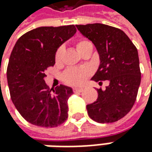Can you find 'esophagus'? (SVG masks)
I'll return each mask as SVG.
<instances>
[{"label":"esophagus","instance_id":"obj_1","mask_svg":"<svg viewBox=\"0 0 152 152\" xmlns=\"http://www.w3.org/2000/svg\"><path fill=\"white\" fill-rule=\"evenodd\" d=\"M84 89L81 88V87H75V88H73V92H81Z\"/></svg>","mask_w":152,"mask_h":152}]
</instances>
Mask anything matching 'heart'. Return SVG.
I'll list each match as a JSON object with an SVG mask.
<instances>
[{
	"mask_svg": "<svg viewBox=\"0 0 152 152\" xmlns=\"http://www.w3.org/2000/svg\"><path fill=\"white\" fill-rule=\"evenodd\" d=\"M76 49L81 55L87 51H92L93 49V45L90 40L86 39H81L76 43ZM64 53V47H59L55 52V60L56 64H60L62 60ZM91 75V71L86 67L81 68H69L65 72L64 78L65 81L72 86H80L84 83L86 79Z\"/></svg>",
	"mask_w": 152,
	"mask_h": 152,
	"instance_id": "1",
	"label": "heart"
}]
</instances>
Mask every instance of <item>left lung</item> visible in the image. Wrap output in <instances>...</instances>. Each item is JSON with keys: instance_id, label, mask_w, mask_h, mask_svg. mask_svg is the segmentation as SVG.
Masks as SVG:
<instances>
[{"instance_id": "1", "label": "left lung", "mask_w": 152, "mask_h": 152, "mask_svg": "<svg viewBox=\"0 0 152 152\" xmlns=\"http://www.w3.org/2000/svg\"><path fill=\"white\" fill-rule=\"evenodd\" d=\"M97 49L100 65L92 80L107 81L97 89V101L86 105L89 117L97 123H113L124 117L134 104L140 80L138 51L119 28L102 23L76 25Z\"/></svg>"}]
</instances>
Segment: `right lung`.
Masks as SVG:
<instances>
[{"instance_id":"right-lung-1","label":"right lung","mask_w":152,"mask_h":152,"mask_svg":"<svg viewBox=\"0 0 152 152\" xmlns=\"http://www.w3.org/2000/svg\"><path fill=\"white\" fill-rule=\"evenodd\" d=\"M74 25L40 27L21 36L9 59L7 76L12 101L20 114L32 124L54 128L68 118L67 100L71 87L50 89L46 70L55 64L57 49L76 34Z\"/></svg>"}]
</instances>
